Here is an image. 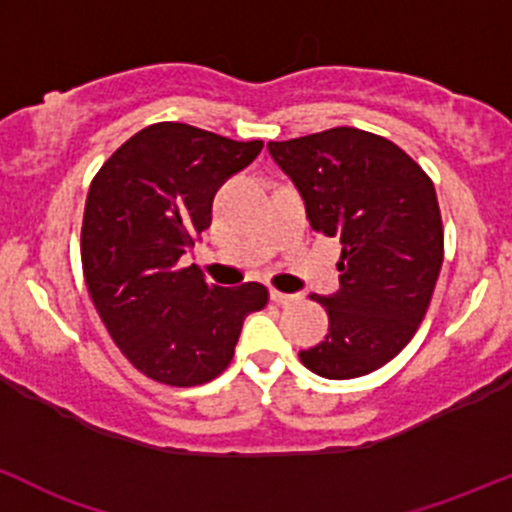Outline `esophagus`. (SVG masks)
I'll return each instance as SVG.
<instances>
[{"label":"esophagus","instance_id":"34e87169","mask_svg":"<svg viewBox=\"0 0 512 512\" xmlns=\"http://www.w3.org/2000/svg\"><path fill=\"white\" fill-rule=\"evenodd\" d=\"M270 297H272V301H274V304H282V306H287V304H294V301H297V299H299V297H297V294L277 292V289H272V292H270Z\"/></svg>","mask_w":512,"mask_h":512}]
</instances>
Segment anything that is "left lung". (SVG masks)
<instances>
[{
  "label": "left lung",
  "mask_w": 512,
  "mask_h": 512,
  "mask_svg": "<svg viewBox=\"0 0 512 512\" xmlns=\"http://www.w3.org/2000/svg\"><path fill=\"white\" fill-rule=\"evenodd\" d=\"M267 149L299 188L311 228L343 245L341 289L311 297L328 333L301 363L328 380L383 368L410 343L437 287L444 228L432 179L390 139L355 127Z\"/></svg>",
  "instance_id": "1"
}]
</instances>
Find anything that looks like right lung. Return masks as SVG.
Listing matches in <instances>:
<instances>
[{"mask_svg": "<svg viewBox=\"0 0 512 512\" xmlns=\"http://www.w3.org/2000/svg\"><path fill=\"white\" fill-rule=\"evenodd\" d=\"M260 152V139L157 122L129 137L90 184L80 230L90 299L122 355L157 383L218 378L245 316L267 306L262 284L215 287L196 265H181L211 225L215 191Z\"/></svg>", "mask_w": 512, "mask_h": 512, "instance_id": "add662e5", "label": "right lung"}]
</instances>
